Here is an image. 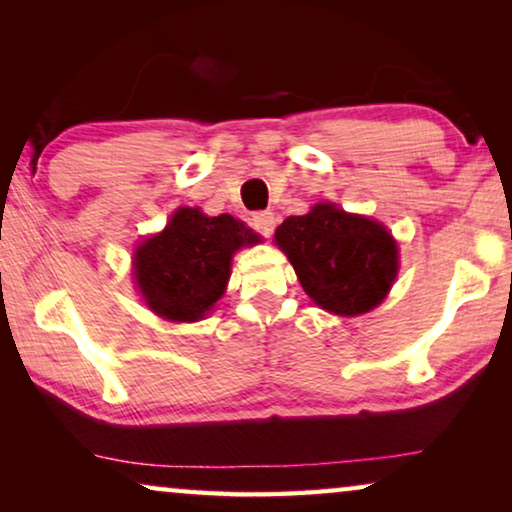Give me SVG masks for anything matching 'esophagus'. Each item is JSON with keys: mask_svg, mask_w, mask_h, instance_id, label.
<instances>
[{"mask_svg": "<svg viewBox=\"0 0 512 512\" xmlns=\"http://www.w3.org/2000/svg\"><path fill=\"white\" fill-rule=\"evenodd\" d=\"M275 212H270V209H265V212H256L251 216V226H254L256 233H261L263 237H270L272 230H275Z\"/></svg>", "mask_w": 512, "mask_h": 512, "instance_id": "esophagus-1", "label": "esophagus"}]
</instances>
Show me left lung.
Instances as JSON below:
<instances>
[{"mask_svg": "<svg viewBox=\"0 0 512 512\" xmlns=\"http://www.w3.org/2000/svg\"><path fill=\"white\" fill-rule=\"evenodd\" d=\"M275 240L307 296L342 317L373 310L396 279L398 249L389 230L335 205L289 216L275 230Z\"/></svg>", "mask_w": 512, "mask_h": 512, "instance_id": "8db88e82", "label": "left lung"}]
</instances>
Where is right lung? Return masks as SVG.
I'll use <instances>...</instances> for the list:
<instances>
[{"instance_id":"add662e5","label":"right lung","mask_w":512,"mask_h":512,"mask_svg":"<svg viewBox=\"0 0 512 512\" xmlns=\"http://www.w3.org/2000/svg\"><path fill=\"white\" fill-rule=\"evenodd\" d=\"M258 235L233 216L181 207L160 235L135 251V279L146 305L172 321L202 319L221 298L230 261Z\"/></svg>"}]
</instances>
